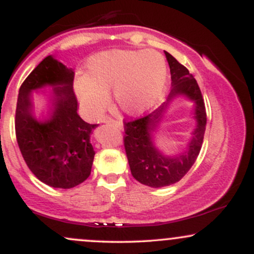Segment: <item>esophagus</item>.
<instances>
[{
	"instance_id": "34e87169",
	"label": "esophagus",
	"mask_w": 254,
	"mask_h": 254,
	"mask_svg": "<svg viewBox=\"0 0 254 254\" xmlns=\"http://www.w3.org/2000/svg\"><path fill=\"white\" fill-rule=\"evenodd\" d=\"M103 123H110V124H113V125H116V127H119V129H122V127H123V124L121 123V122L119 121H116V119H113V118H110V117H104L103 118Z\"/></svg>"
}]
</instances>
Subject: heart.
<instances>
[{"mask_svg": "<svg viewBox=\"0 0 254 254\" xmlns=\"http://www.w3.org/2000/svg\"><path fill=\"white\" fill-rule=\"evenodd\" d=\"M167 83V65L155 51L113 50L98 54L87 63L84 80L77 83L81 103L98 116L112 90L116 107L125 113H142L161 101Z\"/></svg>", "mask_w": 254, "mask_h": 254, "instance_id": "obj_1", "label": "heart"}]
</instances>
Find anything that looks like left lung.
I'll use <instances>...</instances> for the list:
<instances>
[{
  "instance_id": "1",
  "label": "left lung",
  "mask_w": 254,
  "mask_h": 254,
  "mask_svg": "<svg viewBox=\"0 0 254 254\" xmlns=\"http://www.w3.org/2000/svg\"><path fill=\"white\" fill-rule=\"evenodd\" d=\"M165 55L170 64L172 78V90L168 95V101L177 94H185L194 100L197 127L192 132L193 136L186 153L174 157H166L154 148L151 143V132L161 121L168 103H164L148 116L124 122V148L131 174L137 182L150 188L172 185L179 182L190 171L202 148L206 125L205 104L196 78L171 54L165 52Z\"/></svg>"
}]
</instances>
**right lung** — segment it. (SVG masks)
Listing matches in <instances>:
<instances>
[{
  "instance_id": "1",
  "label": "right lung",
  "mask_w": 254,
  "mask_h": 254,
  "mask_svg": "<svg viewBox=\"0 0 254 254\" xmlns=\"http://www.w3.org/2000/svg\"><path fill=\"white\" fill-rule=\"evenodd\" d=\"M74 71L45 57L26 77L19 89L15 135L26 165L40 182L56 189H71L89 177L95 151L89 135L97 124L77 115ZM50 84L52 107L37 120L31 113V90Z\"/></svg>"
}]
</instances>
